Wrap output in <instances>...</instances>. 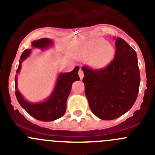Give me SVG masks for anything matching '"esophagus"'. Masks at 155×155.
<instances>
[{
	"label": "esophagus",
	"instance_id": "34e87169",
	"mask_svg": "<svg viewBox=\"0 0 155 155\" xmlns=\"http://www.w3.org/2000/svg\"><path fill=\"white\" fill-rule=\"evenodd\" d=\"M79 78H80L81 79H83V77H84V73H83V71L81 69V68H80V69L79 70Z\"/></svg>",
	"mask_w": 155,
	"mask_h": 155
}]
</instances>
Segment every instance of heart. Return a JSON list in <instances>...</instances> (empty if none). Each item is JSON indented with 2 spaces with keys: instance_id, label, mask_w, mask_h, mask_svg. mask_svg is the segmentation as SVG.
Segmentation results:
<instances>
[{
  "instance_id": "b5f03b06",
  "label": "heart",
  "mask_w": 155,
  "mask_h": 155,
  "mask_svg": "<svg viewBox=\"0 0 155 155\" xmlns=\"http://www.w3.org/2000/svg\"><path fill=\"white\" fill-rule=\"evenodd\" d=\"M115 50L114 47L102 37L94 39L92 43L86 46L82 56L90 57L89 65L94 69H102L108 66L113 60Z\"/></svg>"
}]
</instances>
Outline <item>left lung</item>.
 I'll list each match as a JSON object with an SVG mask.
<instances>
[{
	"instance_id": "left-lung-1",
	"label": "left lung",
	"mask_w": 155,
	"mask_h": 155,
	"mask_svg": "<svg viewBox=\"0 0 155 155\" xmlns=\"http://www.w3.org/2000/svg\"><path fill=\"white\" fill-rule=\"evenodd\" d=\"M115 40V58L105 69L82 67L85 92L92 113L113 120L131 109L138 97L140 73L136 52L120 37Z\"/></svg>"
}]
</instances>
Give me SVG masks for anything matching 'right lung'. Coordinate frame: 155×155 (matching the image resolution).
Returning <instances> with one entry per match:
<instances>
[{
    "label": "right lung",
    "mask_w": 155,
    "mask_h": 155,
    "mask_svg": "<svg viewBox=\"0 0 155 155\" xmlns=\"http://www.w3.org/2000/svg\"><path fill=\"white\" fill-rule=\"evenodd\" d=\"M32 48L44 50L54 46L53 40L49 38H42L31 43ZM32 49H27L21 54L19 66L15 76V94L17 101L24 110L32 117L40 121H50L60 118L66 112V101L71 92L72 85L75 81L80 79L78 72L79 66H76L69 73H60L58 75L53 91L45 100L38 102H31L25 99L17 89V76L20 73L23 62L30 56Z\"/></svg>",
    "instance_id": "1"
}]
</instances>
